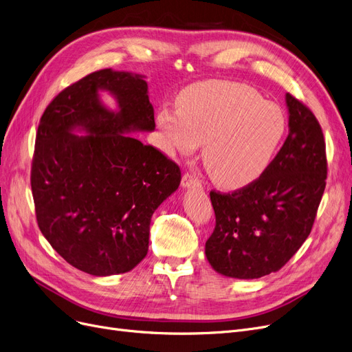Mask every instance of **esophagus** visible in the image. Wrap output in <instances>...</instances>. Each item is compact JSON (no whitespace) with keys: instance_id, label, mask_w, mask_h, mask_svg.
Here are the masks:
<instances>
[{"instance_id":"obj_1","label":"esophagus","mask_w":352,"mask_h":352,"mask_svg":"<svg viewBox=\"0 0 352 352\" xmlns=\"http://www.w3.org/2000/svg\"><path fill=\"white\" fill-rule=\"evenodd\" d=\"M181 186L184 188H201V181L192 174H184L181 179Z\"/></svg>"}]
</instances>
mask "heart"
<instances>
[{
    "mask_svg": "<svg viewBox=\"0 0 352 352\" xmlns=\"http://www.w3.org/2000/svg\"><path fill=\"white\" fill-rule=\"evenodd\" d=\"M161 109L156 124L169 153L190 155L204 143L203 162L214 183L235 190L270 166L285 133V116L255 89L233 82H199Z\"/></svg>",
    "mask_w": 352,
    "mask_h": 352,
    "instance_id": "obj_1",
    "label": "heart"
}]
</instances>
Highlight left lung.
Instances as JSON below:
<instances>
[{
	"label": "left lung",
	"mask_w": 352,
	"mask_h": 352,
	"mask_svg": "<svg viewBox=\"0 0 352 352\" xmlns=\"http://www.w3.org/2000/svg\"><path fill=\"white\" fill-rule=\"evenodd\" d=\"M289 136L265 173L230 194L210 192L216 226L206 256L219 274L252 280L278 271L314 226L327 186V152L319 122L285 94Z\"/></svg>",
	"instance_id": "obj_1"
}]
</instances>
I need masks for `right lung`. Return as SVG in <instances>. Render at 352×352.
Instances as JSON below:
<instances>
[{"label":"right lung","mask_w":352,"mask_h":352,"mask_svg":"<svg viewBox=\"0 0 352 352\" xmlns=\"http://www.w3.org/2000/svg\"><path fill=\"white\" fill-rule=\"evenodd\" d=\"M100 92L116 100L114 111ZM152 130L145 76L113 69L65 88L38 123L32 164L37 225L52 248L87 274L133 270L148 254L153 212L179 186L175 162L127 135Z\"/></svg>","instance_id":"obj_1"}]
</instances>
